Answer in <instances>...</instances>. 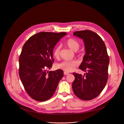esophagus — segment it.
Here are the masks:
<instances>
[{"instance_id": "esophagus-1", "label": "esophagus", "mask_w": 124, "mask_h": 124, "mask_svg": "<svg viewBox=\"0 0 124 124\" xmlns=\"http://www.w3.org/2000/svg\"><path fill=\"white\" fill-rule=\"evenodd\" d=\"M64 75H68V74H69L68 72H66V71H65L64 72Z\"/></svg>"}]
</instances>
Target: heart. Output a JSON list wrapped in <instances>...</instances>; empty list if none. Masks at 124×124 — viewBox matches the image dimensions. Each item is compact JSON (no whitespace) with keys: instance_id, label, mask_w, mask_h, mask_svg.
I'll return each instance as SVG.
<instances>
[{"instance_id":"1","label":"heart","mask_w":124,"mask_h":124,"mask_svg":"<svg viewBox=\"0 0 124 124\" xmlns=\"http://www.w3.org/2000/svg\"><path fill=\"white\" fill-rule=\"evenodd\" d=\"M66 45L74 51H76L80 47V44L76 39L69 38L65 41ZM61 51V46H57L54 49L53 55L54 58H58L59 56ZM78 62L76 61H63L56 65V68L65 71L66 72H71L74 68L78 65Z\"/></svg>"}]
</instances>
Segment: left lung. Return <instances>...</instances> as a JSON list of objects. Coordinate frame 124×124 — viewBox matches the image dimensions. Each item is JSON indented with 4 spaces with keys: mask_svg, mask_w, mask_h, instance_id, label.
<instances>
[{
    "mask_svg": "<svg viewBox=\"0 0 124 124\" xmlns=\"http://www.w3.org/2000/svg\"><path fill=\"white\" fill-rule=\"evenodd\" d=\"M73 35L83 39L85 54L79 68L86 72L84 75L73 73L75 80L72 88L83 100H91L99 95L108 80L109 58L104 43L97 33L91 31H75Z\"/></svg>",
    "mask_w": 124,
    "mask_h": 124,
    "instance_id": "1",
    "label": "left lung"
}]
</instances>
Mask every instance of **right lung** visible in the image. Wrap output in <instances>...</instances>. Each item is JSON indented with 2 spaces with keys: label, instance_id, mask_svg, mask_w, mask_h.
<instances>
[{
  "label": "right lung",
  "instance_id": "right-lung-1",
  "mask_svg": "<svg viewBox=\"0 0 124 124\" xmlns=\"http://www.w3.org/2000/svg\"><path fill=\"white\" fill-rule=\"evenodd\" d=\"M66 32H41L28 39L20 55L19 74L28 95L38 101L49 99L63 76L62 70L47 72L54 62L53 50Z\"/></svg>",
  "mask_w": 124,
  "mask_h": 124
}]
</instances>
